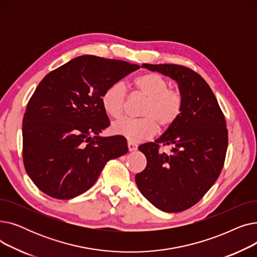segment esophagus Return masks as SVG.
Listing matches in <instances>:
<instances>
[{"label":"esophagus","instance_id":"1","mask_svg":"<svg viewBox=\"0 0 257 257\" xmlns=\"http://www.w3.org/2000/svg\"><path fill=\"white\" fill-rule=\"evenodd\" d=\"M128 149L130 152L136 151V150H138V145L133 142H128Z\"/></svg>","mask_w":257,"mask_h":257}]
</instances>
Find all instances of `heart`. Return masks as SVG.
I'll list each match as a JSON object with an SVG mask.
<instances>
[{
	"mask_svg": "<svg viewBox=\"0 0 257 257\" xmlns=\"http://www.w3.org/2000/svg\"><path fill=\"white\" fill-rule=\"evenodd\" d=\"M132 86L137 93L146 98L142 105L141 118H123L112 125V132L131 142H142L151 138L157 127L167 130L181 116L184 97L179 88L169 87V81L156 73H145L136 77ZM127 91L123 84L113 83L101 96L104 111L113 118L124 113Z\"/></svg>",
	"mask_w": 257,
	"mask_h": 257,
	"instance_id": "obj_1",
	"label": "heart"
}]
</instances>
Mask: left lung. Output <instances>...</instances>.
Returning a JSON list of instances; mask_svg holds the SVG:
<instances>
[{"label":"left lung","mask_w":257,"mask_h":257,"mask_svg":"<svg viewBox=\"0 0 257 257\" xmlns=\"http://www.w3.org/2000/svg\"><path fill=\"white\" fill-rule=\"evenodd\" d=\"M143 67L169 76L184 97L181 116L154 143L141 145L146 169L136 175L143 196L158 209L179 212L203 197L223 169L228 130L224 114L206 81L178 64H148ZM172 145V154L158 151Z\"/></svg>","instance_id":"obj_1"}]
</instances>
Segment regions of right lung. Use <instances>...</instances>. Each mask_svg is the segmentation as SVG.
Instances as JSON below:
<instances>
[{
  "mask_svg": "<svg viewBox=\"0 0 257 257\" xmlns=\"http://www.w3.org/2000/svg\"><path fill=\"white\" fill-rule=\"evenodd\" d=\"M139 69L126 61L83 55L40 81L23 118V160L43 193L61 200L83 194L107 161L128 152L125 138L99 137L110 125L101 96Z\"/></svg>",
  "mask_w": 257,
  "mask_h": 257,
  "instance_id": "1",
  "label": "right lung"
}]
</instances>
